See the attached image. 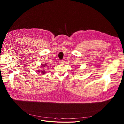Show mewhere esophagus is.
<instances>
[{"instance_id":"obj_1","label":"esophagus","mask_w":124,"mask_h":124,"mask_svg":"<svg viewBox=\"0 0 124 124\" xmlns=\"http://www.w3.org/2000/svg\"><path fill=\"white\" fill-rule=\"evenodd\" d=\"M64 62H65V61H64L63 60H62L59 61V62H60V63H61V64H64Z\"/></svg>"}]
</instances>
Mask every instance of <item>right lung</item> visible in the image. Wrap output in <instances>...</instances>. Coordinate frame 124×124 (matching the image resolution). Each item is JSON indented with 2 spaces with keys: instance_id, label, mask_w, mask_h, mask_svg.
I'll return each instance as SVG.
<instances>
[{
  "instance_id": "1",
  "label": "right lung",
  "mask_w": 124,
  "mask_h": 124,
  "mask_svg": "<svg viewBox=\"0 0 124 124\" xmlns=\"http://www.w3.org/2000/svg\"><path fill=\"white\" fill-rule=\"evenodd\" d=\"M42 67H48V66H48V65H47V63H46V64H42ZM41 67H42V66ZM38 71H37V72H38V73H42V74H45V73H46V71H46V70H38Z\"/></svg>"
}]
</instances>
